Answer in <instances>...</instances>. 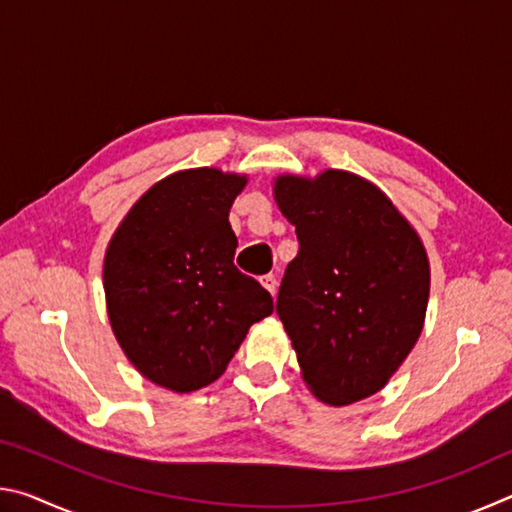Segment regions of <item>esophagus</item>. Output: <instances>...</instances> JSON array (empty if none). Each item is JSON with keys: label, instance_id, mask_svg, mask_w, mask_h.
Instances as JSON below:
<instances>
[{"label": "esophagus", "instance_id": "1", "mask_svg": "<svg viewBox=\"0 0 512 512\" xmlns=\"http://www.w3.org/2000/svg\"><path fill=\"white\" fill-rule=\"evenodd\" d=\"M262 287H264L268 293H271V296H275V291H277V280H275V275H271V273L264 275V277H262Z\"/></svg>", "mask_w": 512, "mask_h": 512}]
</instances>
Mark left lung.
I'll list each match as a JSON object with an SVG mask.
<instances>
[{
	"mask_svg": "<svg viewBox=\"0 0 512 512\" xmlns=\"http://www.w3.org/2000/svg\"><path fill=\"white\" fill-rule=\"evenodd\" d=\"M300 250L284 273L277 316L320 402L354 404L388 384L418 343L429 257L377 185L341 169L273 183Z\"/></svg>",
	"mask_w": 512,
	"mask_h": 512,
	"instance_id": "8db88e82",
	"label": "left lung"
}]
</instances>
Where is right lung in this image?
<instances>
[{
	"instance_id": "obj_1",
	"label": "right lung",
	"mask_w": 512,
	"mask_h": 512,
	"mask_svg": "<svg viewBox=\"0 0 512 512\" xmlns=\"http://www.w3.org/2000/svg\"><path fill=\"white\" fill-rule=\"evenodd\" d=\"M246 183L214 167L171 173L128 210L103 257L119 348L167 391L219 379L250 325L273 314L271 293L235 266L228 216Z\"/></svg>"
}]
</instances>
